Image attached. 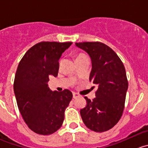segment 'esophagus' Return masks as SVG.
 <instances>
[{
	"label": "esophagus",
	"instance_id": "esophagus-1",
	"mask_svg": "<svg viewBox=\"0 0 148 148\" xmlns=\"http://www.w3.org/2000/svg\"><path fill=\"white\" fill-rule=\"evenodd\" d=\"M79 97V95L78 94V93H76V92H74L73 93V98L76 99L77 98V97Z\"/></svg>",
	"mask_w": 148,
	"mask_h": 148
}]
</instances>
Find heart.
Instances as JSON below:
<instances>
[{"label":"heart","instance_id":"heart-1","mask_svg":"<svg viewBox=\"0 0 148 148\" xmlns=\"http://www.w3.org/2000/svg\"><path fill=\"white\" fill-rule=\"evenodd\" d=\"M83 58H87V57L84 54L80 53V54H79V55H77V57H76V61H79V60L83 59ZM61 62H62V60H61V61H60V64H61Z\"/></svg>","mask_w":148,"mask_h":148}]
</instances>
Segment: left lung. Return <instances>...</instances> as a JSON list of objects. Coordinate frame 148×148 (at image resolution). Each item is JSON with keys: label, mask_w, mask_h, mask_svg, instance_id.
<instances>
[{"label": "left lung", "mask_w": 148, "mask_h": 148, "mask_svg": "<svg viewBox=\"0 0 148 148\" xmlns=\"http://www.w3.org/2000/svg\"><path fill=\"white\" fill-rule=\"evenodd\" d=\"M75 45L90 56V81L97 86L92 100L84 97L87 106L80 110V115L90 130L108 131L118 123L124 111L128 89L124 66L117 54L104 43L84 42Z\"/></svg>", "instance_id": "8db88e82"}]
</instances>
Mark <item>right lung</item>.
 Masks as SVG:
<instances>
[{"label": "right lung", "instance_id": "right-lung-1", "mask_svg": "<svg viewBox=\"0 0 148 148\" xmlns=\"http://www.w3.org/2000/svg\"><path fill=\"white\" fill-rule=\"evenodd\" d=\"M71 42H41L27 51L16 72L14 90L24 121L34 132L48 135L63 124L64 112L72 99L69 90H50L51 76H58L59 59Z\"/></svg>", "mask_w": 148, "mask_h": 148}]
</instances>
